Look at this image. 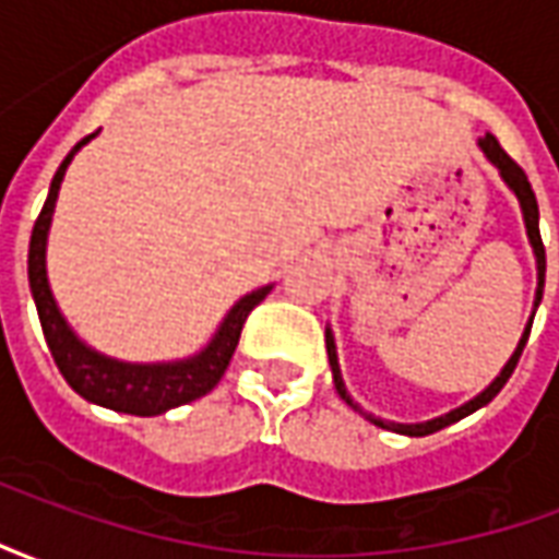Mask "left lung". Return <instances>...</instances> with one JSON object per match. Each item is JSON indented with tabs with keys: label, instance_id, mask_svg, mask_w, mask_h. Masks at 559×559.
Masks as SVG:
<instances>
[{
	"label": "left lung",
	"instance_id": "8db88e82",
	"mask_svg": "<svg viewBox=\"0 0 559 559\" xmlns=\"http://www.w3.org/2000/svg\"><path fill=\"white\" fill-rule=\"evenodd\" d=\"M479 148L485 152V158L491 160L493 167L500 170L503 182L512 188V194L518 197V203H521V212H524V224H527V239H530V245H533V254H536V272H539V287H536V302H533V314H530V323H527V329H524V335H521V341H518L515 353L509 356V362L503 365V371H500V377L493 380L491 386L485 389V392H479V395H476L473 401H467V404H461L457 411H449L445 416H437V419L416 421V425H401V421L377 419V416L365 413L362 407H359V404H356V401L347 395V386H344V380H341L338 353H335V338H332V329H326V353H329V365H332V380H335V389H338V395L347 401V404H350L353 411L362 413L365 419L374 421V425H380V428H386V431L407 433V437H425V433L443 431L445 425H452V421H461L464 416H469V413H476L479 407H485V404H491V401L497 399V392L506 386V380L512 377L518 359H521V353H524V347H527L530 326H533V317H536V308H539V302H542V290H545V245H542V236H539V203H536V194H533V188H530L527 173L521 170L515 160L506 155L503 146L497 143V138H493V134H485V138L479 140Z\"/></svg>",
	"mask_w": 559,
	"mask_h": 559
}]
</instances>
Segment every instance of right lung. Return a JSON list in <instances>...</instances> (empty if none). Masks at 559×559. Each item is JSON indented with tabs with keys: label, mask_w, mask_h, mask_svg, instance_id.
Here are the masks:
<instances>
[{
	"label": "right lung",
	"mask_w": 559,
	"mask_h": 559,
	"mask_svg": "<svg viewBox=\"0 0 559 559\" xmlns=\"http://www.w3.org/2000/svg\"><path fill=\"white\" fill-rule=\"evenodd\" d=\"M90 138H83L78 146L68 152V158L59 164L53 182H50V194L44 203L41 215L32 227L29 239V287L35 308H38V320H41L44 338L47 347L53 353L56 368L62 371L68 386L78 395H83L92 404H102L107 411L131 413V416H160V413L182 407L191 401L203 399L206 392L218 386V380L227 371L239 335L248 314L257 305L263 302L272 287H260V290L248 293L239 302L233 305L230 314L224 317L218 332L212 335L203 350L191 356V359H179V362H155V365H134L119 362L110 356H102L98 350L86 347L83 341L71 332L66 317L59 314L50 284H47V233H50V221H53L56 197H59V185L66 176L68 164L78 155L80 146H86Z\"/></svg>",
	"instance_id": "right-lung-1"
}]
</instances>
